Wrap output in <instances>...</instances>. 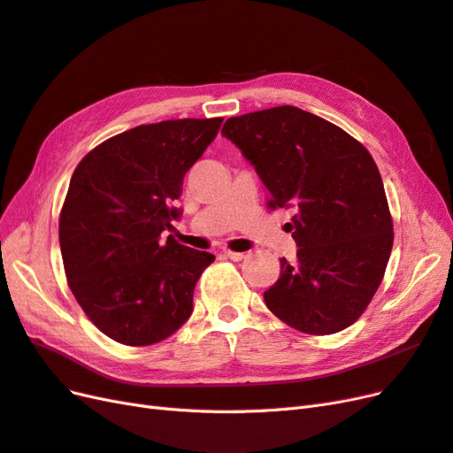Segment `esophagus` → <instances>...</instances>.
Masks as SVG:
<instances>
[{"mask_svg": "<svg viewBox=\"0 0 453 453\" xmlns=\"http://www.w3.org/2000/svg\"><path fill=\"white\" fill-rule=\"evenodd\" d=\"M223 255H225L226 258H230V260H234V263H238V260H243V258H245V255H243V253L230 251V250H225V251H223Z\"/></svg>", "mask_w": 453, "mask_h": 453, "instance_id": "34e87169", "label": "esophagus"}]
</instances>
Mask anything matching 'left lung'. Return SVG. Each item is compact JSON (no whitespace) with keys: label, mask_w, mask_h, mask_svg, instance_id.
Listing matches in <instances>:
<instances>
[{"label":"left lung","mask_w":453,"mask_h":453,"mask_svg":"<svg viewBox=\"0 0 453 453\" xmlns=\"http://www.w3.org/2000/svg\"><path fill=\"white\" fill-rule=\"evenodd\" d=\"M293 210L296 260H280L268 310L306 334H334L361 318L381 283L393 221L374 158L348 132L293 105L230 117L221 130Z\"/></svg>","instance_id":"8db88e82"}]
</instances>
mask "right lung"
I'll use <instances>...</instances> for the list:
<instances>
[{
  "label": "right lung",
  "instance_id": "right-lung-1",
  "mask_svg": "<svg viewBox=\"0 0 453 453\" xmlns=\"http://www.w3.org/2000/svg\"><path fill=\"white\" fill-rule=\"evenodd\" d=\"M223 119H177L113 135L79 162L60 211L67 283L100 331L125 346L172 336L215 257L160 240L181 217L183 177Z\"/></svg>",
  "mask_w": 453,
  "mask_h": 453
}]
</instances>
